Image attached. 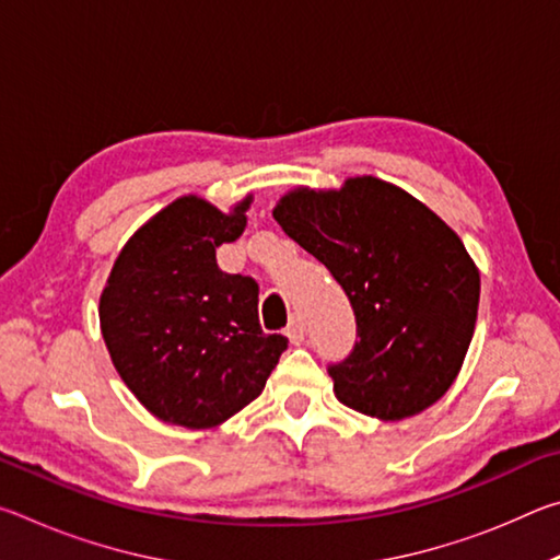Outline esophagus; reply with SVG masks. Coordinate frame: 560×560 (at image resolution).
Returning <instances> with one entry per match:
<instances>
[{"mask_svg": "<svg viewBox=\"0 0 560 560\" xmlns=\"http://www.w3.org/2000/svg\"><path fill=\"white\" fill-rule=\"evenodd\" d=\"M287 336L293 346H301L303 340H306V326H303L301 318H293L289 328H287Z\"/></svg>", "mask_w": 560, "mask_h": 560, "instance_id": "34e87169", "label": "esophagus"}]
</instances>
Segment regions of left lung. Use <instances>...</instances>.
<instances>
[{"label": "left lung", "instance_id": "8db88e82", "mask_svg": "<svg viewBox=\"0 0 560 560\" xmlns=\"http://www.w3.org/2000/svg\"><path fill=\"white\" fill-rule=\"evenodd\" d=\"M273 220L324 264L353 306V353L330 365L350 410L400 422L428 410L462 371L479 308V269L428 205L373 175L338 189L293 187Z\"/></svg>", "mask_w": 560, "mask_h": 560}]
</instances>
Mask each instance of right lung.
I'll return each instance as SVG.
<instances>
[{
  "instance_id": "1",
  "label": "right lung",
  "mask_w": 560,
  "mask_h": 560,
  "mask_svg": "<svg viewBox=\"0 0 560 560\" xmlns=\"http://www.w3.org/2000/svg\"><path fill=\"white\" fill-rule=\"evenodd\" d=\"M200 195L163 207L122 246L101 291L113 365L150 415L210 430L257 400L289 340L259 326V287L217 267V246L246 226Z\"/></svg>"
}]
</instances>
